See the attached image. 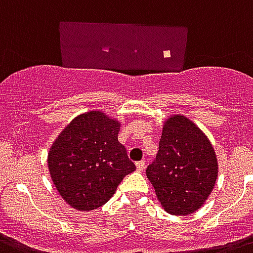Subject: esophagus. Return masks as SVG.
<instances>
[{
	"instance_id": "1",
	"label": "esophagus",
	"mask_w": 253,
	"mask_h": 253,
	"mask_svg": "<svg viewBox=\"0 0 253 253\" xmlns=\"http://www.w3.org/2000/svg\"><path fill=\"white\" fill-rule=\"evenodd\" d=\"M144 167H145V162H144V161H139V162H136L137 171H143Z\"/></svg>"
}]
</instances>
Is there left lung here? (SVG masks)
<instances>
[{"mask_svg": "<svg viewBox=\"0 0 253 253\" xmlns=\"http://www.w3.org/2000/svg\"><path fill=\"white\" fill-rule=\"evenodd\" d=\"M146 176L169 213L190 215L215 186V150L194 122L180 114L172 116L165 122L159 150L146 169Z\"/></svg>", "mask_w": 253, "mask_h": 253, "instance_id": "8db88e82", "label": "left lung"}]
</instances>
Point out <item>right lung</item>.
Masks as SVG:
<instances>
[{
    "label": "right lung",
    "instance_id": "1",
    "mask_svg": "<svg viewBox=\"0 0 253 253\" xmlns=\"http://www.w3.org/2000/svg\"><path fill=\"white\" fill-rule=\"evenodd\" d=\"M120 123L92 110L72 121L48 153L59 194L73 209L91 211L109 201L123 177L136 169L118 141Z\"/></svg>",
    "mask_w": 253,
    "mask_h": 253
}]
</instances>
